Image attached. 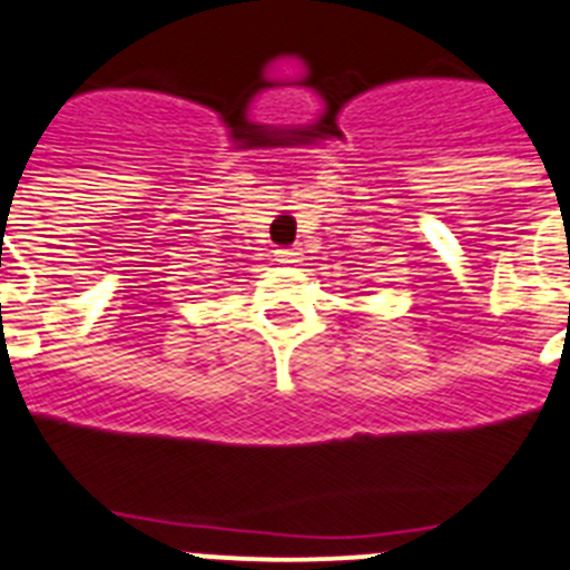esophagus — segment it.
Segmentation results:
<instances>
[{
  "label": "esophagus",
  "instance_id": "1",
  "mask_svg": "<svg viewBox=\"0 0 570 570\" xmlns=\"http://www.w3.org/2000/svg\"><path fill=\"white\" fill-rule=\"evenodd\" d=\"M276 259L285 262V265H299L302 250L299 248H282V250H276Z\"/></svg>",
  "mask_w": 570,
  "mask_h": 570
}]
</instances>
